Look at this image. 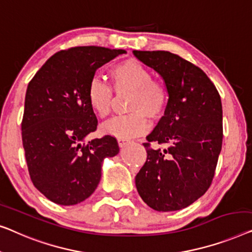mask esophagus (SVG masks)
Here are the masks:
<instances>
[{"instance_id": "1", "label": "esophagus", "mask_w": 252, "mask_h": 252, "mask_svg": "<svg viewBox=\"0 0 252 252\" xmlns=\"http://www.w3.org/2000/svg\"><path fill=\"white\" fill-rule=\"evenodd\" d=\"M118 143L120 147H125L127 144H130V140L125 139V138H118Z\"/></svg>"}]
</instances>
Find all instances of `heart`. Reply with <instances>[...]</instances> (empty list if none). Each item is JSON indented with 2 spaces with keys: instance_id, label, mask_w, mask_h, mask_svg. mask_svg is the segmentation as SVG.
<instances>
[{
  "instance_id": "1",
  "label": "heart",
  "mask_w": 252,
  "mask_h": 252,
  "mask_svg": "<svg viewBox=\"0 0 252 252\" xmlns=\"http://www.w3.org/2000/svg\"><path fill=\"white\" fill-rule=\"evenodd\" d=\"M112 84L116 92L132 91L127 109L131 113L112 119L101 126L102 133L116 138H133L144 133L150 126L147 116L158 119L168 105V90L164 84L154 81L151 70L136 59H126L112 66ZM88 102L101 119L112 111L113 90L99 77L91 80L88 88Z\"/></svg>"
}]
</instances>
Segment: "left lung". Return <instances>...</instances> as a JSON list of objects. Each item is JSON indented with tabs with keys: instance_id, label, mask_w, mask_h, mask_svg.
Listing matches in <instances>:
<instances>
[{
	"instance_id": "8db88e82",
	"label": "left lung",
	"mask_w": 252,
	"mask_h": 252,
	"mask_svg": "<svg viewBox=\"0 0 252 252\" xmlns=\"http://www.w3.org/2000/svg\"><path fill=\"white\" fill-rule=\"evenodd\" d=\"M164 81L168 105L144 144L147 160L136 187L148 207L176 211L207 192L222 144L220 95L203 70L169 51H133ZM168 143L164 150L150 142Z\"/></svg>"
}]
</instances>
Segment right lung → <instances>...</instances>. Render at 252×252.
<instances>
[{"label":"right lung","instance_id":"right-lung-1","mask_svg":"<svg viewBox=\"0 0 252 252\" xmlns=\"http://www.w3.org/2000/svg\"><path fill=\"white\" fill-rule=\"evenodd\" d=\"M126 50L75 47L50 57L28 84L21 137L34 186L60 205L87 200L97 189L105 158L120 148L114 137L86 141L97 129L88 88L99 67Z\"/></svg>","mask_w":252,"mask_h":252}]
</instances>
